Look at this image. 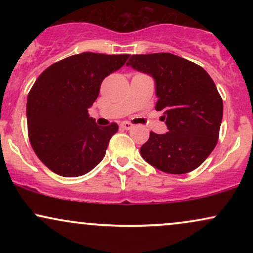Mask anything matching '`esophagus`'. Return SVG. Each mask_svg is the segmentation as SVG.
Listing matches in <instances>:
<instances>
[{"label":"esophagus","mask_w":253,"mask_h":253,"mask_svg":"<svg viewBox=\"0 0 253 253\" xmlns=\"http://www.w3.org/2000/svg\"><path fill=\"white\" fill-rule=\"evenodd\" d=\"M120 126H121V128H124V129H130L133 127V125L128 123V121H124V123H121Z\"/></svg>","instance_id":"obj_1"}]
</instances>
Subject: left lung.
<instances>
[{"label": "left lung", "instance_id": "8db88e82", "mask_svg": "<svg viewBox=\"0 0 253 253\" xmlns=\"http://www.w3.org/2000/svg\"><path fill=\"white\" fill-rule=\"evenodd\" d=\"M155 80L168 132H151L140 147L147 163L167 173L182 175L199 168L216 146L222 98L210 75L197 64L171 53L135 54L126 64Z\"/></svg>", "mask_w": 253, "mask_h": 253}]
</instances>
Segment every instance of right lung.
I'll list each match as a JSON object with an SVG mask.
<instances>
[{"label":"right lung","instance_id":"add662e5","mask_svg":"<svg viewBox=\"0 0 253 253\" xmlns=\"http://www.w3.org/2000/svg\"><path fill=\"white\" fill-rule=\"evenodd\" d=\"M128 57L84 52L52 64L38 77L27 97L28 136L36 155L54 173L85 175L103 159L119 126H98L88 109L102 81Z\"/></svg>","mask_w":253,"mask_h":253}]
</instances>
